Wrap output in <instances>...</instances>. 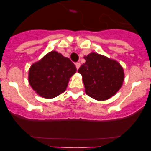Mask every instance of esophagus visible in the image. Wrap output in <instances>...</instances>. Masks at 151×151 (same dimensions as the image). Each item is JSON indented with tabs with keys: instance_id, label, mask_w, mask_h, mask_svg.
Instances as JSON below:
<instances>
[{
	"instance_id": "obj_1",
	"label": "esophagus",
	"mask_w": 151,
	"mask_h": 151,
	"mask_svg": "<svg viewBox=\"0 0 151 151\" xmlns=\"http://www.w3.org/2000/svg\"><path fill=\"white\" fill-rule=\"evenodd\" d=\"M75 65H76V69H79L80 66H81V63H80L79 62H77V63H75Z\"/></svg>"
}]
</instances>
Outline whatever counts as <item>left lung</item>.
<instances>
[{
  "instance_id": "8db88e82",
  "label": "left lung",
  "mask_w": 151,
  "mask_h": 151,
  "mask_svg": "<svg viewBox=\"0 0 151 151\" xmlns=\"http://www.w3.org/2000/svg\"><path fill=\"white\" fill-rule=\"evenodd\" d=\"M84 58L85 63L78 72L82 76L86 94L97 101L115 95L124 80L120 64L96 53H91Z\"/></svg>"
}]
</instances>
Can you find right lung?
<instances>
[{
	"label": "right lung",
	"mask_w": 151,
	"mask_h": 151,
	"mask_svg": "<svg viewBox=\"0 0 151 151\" xmlns=\"http://www.w3.org/2000/svg\"><path fill=\"white\" fill-rule=\"evenodd\" d=\"M76 67L69 58L51 51L29 69V82L41 97L54 98L65 91Z\"/></svg>",
	"instance_id": "right-lung-1"
}]
</instances>
